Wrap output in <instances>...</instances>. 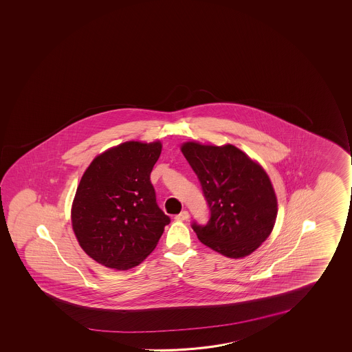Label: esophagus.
Here are the masks:
<instances>
[{"mask_svg":"<svg viewBox=\"0 0 352 352\" xmlns=\"http://www.w3.org/2000/svg\"><path fill=\"white\" fill-rule=\"evenodd\" d=\"M189 219V212L188 211H182V212L178 213L175 216V219H178V221H184V219Z\"/></svg>","mask_w":352,"mask_h":352,"instance_id":"esophagus-1","label":"esophagus"}]
</instances>
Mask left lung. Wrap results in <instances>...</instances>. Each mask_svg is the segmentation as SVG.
<instances>
[{
  "mask_svg": "<svg viewBox=\"0 0 352 352\" xmlns=\"http://www.w3.org/2000/svg\"><path fill=\"white\" fill-rule=\"evenodd\" d=\"M182 152L210 208L206 225L191 223L199 241L233 259L253 253L276 221V195L265 170L233 144L185 142Z\"/></svg>",
  "mask_w": 352,
  "mask_h": 352,
  "instance_id": "obj_1",
  "label": "left lung"
}]
</instances>
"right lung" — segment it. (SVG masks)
Here are the masks:
<instances>
[{
	"mask_svg": "<svg viewBox=\"0 0 352 352\" xmlns=\"http://www.w3.org/2000/svg\"><path fill=\"white\" fill-rule=\"evenodd\" d=\"M160 141H129L96 157L76 191L72 228L81 248L99 264L127 270L156 248L170 219L158 208L151 183Z\"/></svg>",
	"mask_w": 352,
	"mask_h": 352,
	"instance_id": "right-lung-1",
	"label": "right lung"
}]
</instances>
